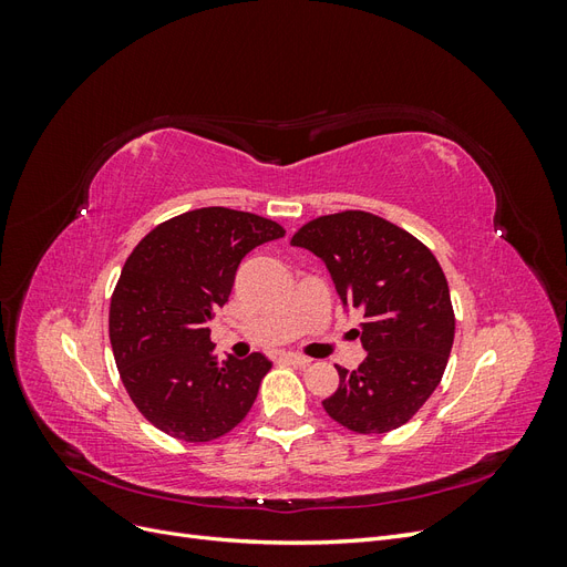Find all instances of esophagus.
<instances>
[{
    "label": "esophagus",
    "mask_w": 567,
    "mask_h": 567,
    "mask_svg": "<svg viewBox=\"0 0 567 567\" xmlns=\"http://www.w3.org/2000/svg\"><path fill=\"white\" fill-rule=\"evenodd\" d=\"M281 359L288 364H293V367H307L312 362L310 357H302V354H296V352H281Z\"/></svg>",
    "instance_id": "esophagus-1"
}]
</instances>
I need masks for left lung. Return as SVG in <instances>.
<instances>
[{
    "label": "left lung",
    "mask_w": 567,
    "mask_h": 567,
    "mask_svg": "<svg viewBox=\"0 0 567 567\" xmlns=\"http://www.w3.org/2000/svg\"><path fill=\"white\" fill-rule=\"evenodd\" d=\"M290 246L315 252L336 293L364 312L359 369H338L340 385L321 404L354 433H388L431 398L454 342L450 286L435 255L392 221L362 210L305 225Z\"/></svg>",
    "instance_id": "obj_1"
}]
</instances>
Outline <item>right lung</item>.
I'll use <instances>...</instances> for the list:
<instances>
[{
    "label": "right lung",
    "mask_w": 567,
    "mask_h": 567,
    "mask_svg": "<svg viewBox=\"0 0 567 567\" xmlns=\"http://www.w3.org/2000/svg\"><path fill=\"white\" fill-rule=\"evenodd\" d=\"M286 231L229 208L163 221L132 250L111 298L113 357L132 402L184 442H210L246 419L271 362L219 359L208 321L227 302L244 257Z\"/></svg>",
    "instance_id": "right-lung-1"
}]
</instances>
